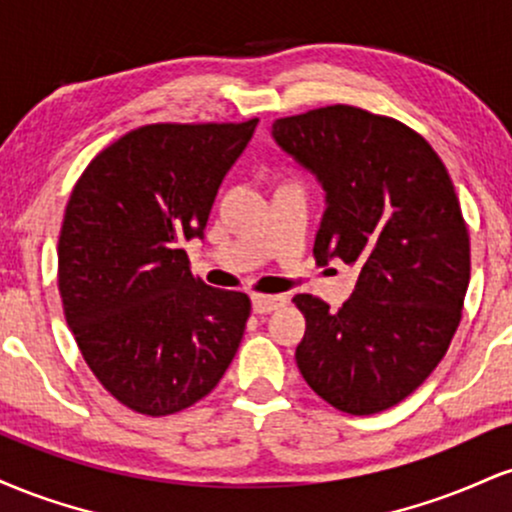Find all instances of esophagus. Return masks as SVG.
I'll use <instances>...</instances> for the list:
<instances>
[{"mask_svg":"<svg viewBox=\"0 0 512 512\" xmlns=\"http://www.w3.org/2000/svg\"><path fill=\"white\" fill-rule=\"evenodd\" d=\"M284 305H286L284 296H264V293H255V296H252V310H255L257 315L272 313V310L284 308Z\"/></svg>","mask_w":512,"mask_h":512,"instance_id":"esophagus-1","label":"esophagus"}]
</instances>
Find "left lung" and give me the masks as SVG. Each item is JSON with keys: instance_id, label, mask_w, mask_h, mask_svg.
<instances>
[{"instance_id": "8db88e82", "label": "left lung", "mask_w": 512, "mask_h": 512, "mask_svg": "<svg viewBox=\"0 0 512 512\" xmlns=\"http://www.w3.org/2000/svg\"><path fill=\"white\" fill-rule=\"evenodd\" d=\"M272 129L327 192L315 260L361 267L337 313L310 293L293 298L305 317L298 370L334 409L378 414L433 373L462 320L472 260L455 185L433 146L395 117L325 105Z\"/></svg>"}]
</instances>
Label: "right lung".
<instances>
[{
    "label": "right lung",
    "instance_id": "add662e5",
    "mask_svg": "<svg viewBox=\"0 0 512 512\" xmlns=\"http://www.w3.org/2000/svg\"><path fill=\"white\" fill-rule=\"evenodd\" d=\"M255 127L257 117L137 127L69 195L57 243L64 317L98 383L137 414L207 397L243 339L250 298L204 284L182 243L202 236Z\"/></svg>",
    "mask_w": 512,
    "mask_h": 512
}]
</instances>
